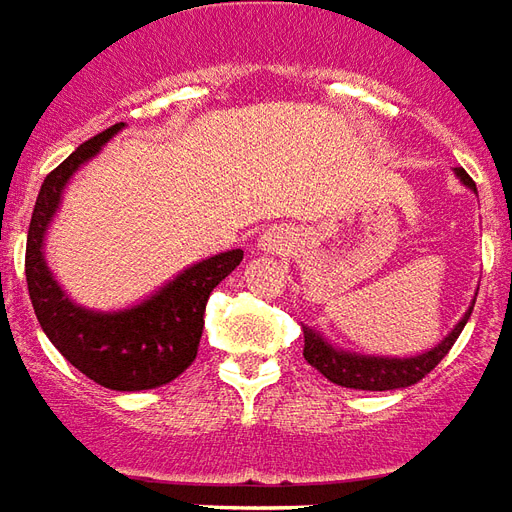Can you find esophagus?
Here are the masks:
<instances>
[{"mask_svg":"<svg viewBox=\"0 0 512 512\" xmlns=\"http://www.w3.org/2000/svg\"><path fill=\"white\" fill-rule=\"evenodd\" d=\"M262 248L273 250V253H284L289 248V237H286L284 228H270L262 237Z\"/></svg>","mask_w":512,"mask_h":512,"instance_id":"obj_1","label":"esophagus"}]
</instances>
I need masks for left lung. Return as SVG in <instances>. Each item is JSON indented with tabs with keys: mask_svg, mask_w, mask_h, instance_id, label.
<instances>
[{
	"mask_svg": "<svg viewBox=\"0 0 512 512\" xmlns=\"http://www.w3.org/2000/svg\"><path fill=\"white\" fill-rule=\"evenodd\" d=\"M455 173L460 176V181L477 190L474 181L463 168H455ZM474 308V306H471ZM469 308V314H471ZM469 314L455 325V331L449 333L444 342L433 347L430 353L416 355V358H366V355L355 353H342L331 344L322 339L320 333H314L311 328H303V336H306V344H303V358L314 369H320L325 378L336 383V386H344V389H361V391H389V389H405V386H413L419 383L424 375H430L438 366V361L452 350V344L458 342L463 325L469 320Z\"/></svg>",
	"mask_w": 512,
	"mask_h": 512,
	"instance_id": "1",
	"label": "left lung"
}]
</instances>
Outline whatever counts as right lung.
<instances>
[{"label":"right lung","instance_id":"add662e5","mask_svg":"<svg viewBox=\"0 0 512 512\" xmlns=\"http://www.w3.org/2000/svg\"><path fill=\"white\" fill-rule=\"evenodd\" d=\"M121 126L123 123H115L90 137L43 179L27 231L24 270L35 317L65 361L104 389L143 391L179 378L195 361L209 295L242 262V250H228L192 264L151 300L115 314L79 308L63 295L43 262V234L57 212L65 181Z\"/></svg>","mask_w":512,"mask_h":512}]
</instances>
